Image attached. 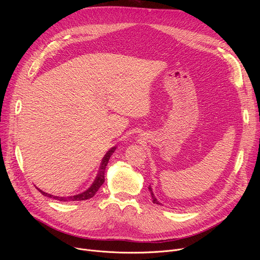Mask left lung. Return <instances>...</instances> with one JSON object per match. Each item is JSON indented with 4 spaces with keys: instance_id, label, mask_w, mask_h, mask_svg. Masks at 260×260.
<instances>
[{
    "instance_id": "obj_1",
    "label": "left lung",
    "mask_w": 260,
    "mask_h": 260,
    "mask_svg": "<svg viewBox=\"0 0 260 260\" xmlns=\"http://www.w3.org/2000/svg\"><path fill=\"white\" fill-rule=\"evenodd\" d=\"M148 189H149V192H151L153 202H154V203H156V204H159V206H162V203H161V202H159V201H158V199L155 197V195H154V193H153V188H152V186H151V185L148 186Z\"/></svg>"
}]
</instances>
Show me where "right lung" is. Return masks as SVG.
<instances>
[{
	"instance_id": "1",
	"label": "right lung",
	"mask_w": 260,
	"mask_h": 260,
	"mask_svg": "<svg viewBox=\"0 0 260 260\" xmlns=\"http://www.w3.org/2000/svg\"><path fill=\"white\" fill-rule=\"evenodd\" d=\"M116 146L114 147H111L107 151V153L105 154V156L103 157L102 159V162H101V166H100V169H99V172L97 174V177H95V179L93 180L92 184L86 189L84 190V192H82L78 195H74V196H68V197H59V196H53L51 194H48V193H45L43 192L42 189H39V192L46 196V197H49V198H52V199H56V200H59V201H82V200H87L91 197L94 196V194L98 192V189L100 188V186L104 183V175H105V170H106V167H107V163H108V160L109 158H111V156L113 155V153L116 151Z\"/></svg>"
}]
</instances>
